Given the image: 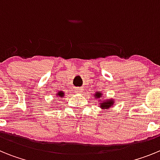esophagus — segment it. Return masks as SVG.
Wrapping results in <instances>:
<instances>
[{
  "label": "esophagus",
  "instance_id": "esophagus-1",
  "mask_svg": "<svg viewBox=\"0 0 160 160\" xmlns=\"http://www.w3.org/2000/svg\"><path fill=\"white\" fill-rule=\"evenodd\" d=\"M75 92L78 93V94H80V93H82V89L76 88L75 89Z\"/></svg>",
  "mask_w": 160,
  "mask_h": 160
}]
</instances>
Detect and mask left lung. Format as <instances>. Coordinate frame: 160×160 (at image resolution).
I'll use <instances>...</instances> for the list:
<instances>
[{
	"mask_svg": "<svg viewBox=\"0 0 160 160\" xmlns=\"http://www.w3.org/2000/svg\"><path fill=\"white\" fill-rule=\"evenodd\" d=\"M94 97L96 99L98 100L99 102V106L98 107L102 109V110H107L109 108L114 107L115 105V100L114 98H106L103 99V94L101 91H97L94 93Z\"/></svg>",
	"mask_w": 160,
	"mask_h": 160,
	"instance_id": "8db88e82",
	"label": "left lung"
}]
</instances>
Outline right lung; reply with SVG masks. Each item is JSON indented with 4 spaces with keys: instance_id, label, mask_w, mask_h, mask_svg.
<instances>
[{
    "instance_id": "1",
    "label": "right lung",
    "mask_w": 160,
    "mask_h": 160,
    "mask_svg": "<svg viewBox=\"0 0 160 160\" xmlns=\"http://www.w3.org/2000/svg\"><path fill=\"white\" fill-rule=\"evenodd\" d=\"M64 95L65 93L63 92V91H58V92L56 94V97L58 98H64Z\"/></svg>"
}]
</instances>
